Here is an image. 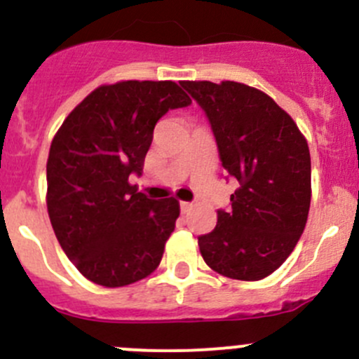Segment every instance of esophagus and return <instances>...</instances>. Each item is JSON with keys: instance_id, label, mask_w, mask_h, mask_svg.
I'll list each match as a JSON object with an SVG mask.
<instances>
[{"instance_id": "obj_1", "label": "esophagus", "mask_w": 359, "mask_h": 359, "mask_svg": "<svg viewBox=\"0 0 359 359\" xmlns=\"http://www.w3.org/2000/svg\"><path fill=\"white\" fill-rule=\"evenodd\" d=\"M191 210H193V203H189V201H180V212L187 213V212H191Z\"/></svg>"}]
</instances>
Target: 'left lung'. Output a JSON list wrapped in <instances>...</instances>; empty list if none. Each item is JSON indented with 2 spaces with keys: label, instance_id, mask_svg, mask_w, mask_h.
Listing matches in <instances>:
<instances>
[{
  "label": "left lung",
  "instance_id": "obj_1",
  "mask_svg": "<svg viewBox=\"0 0 359 359\" xmlns=\"http://www.w3.org/2000/svg\"><path fill=\"white\" fill-rule=\"evenodd\" d=\"M212 125L220 161L240 187L198 238L206 266L231 280L259 281L295 248L311 205L306 137L267 93L236 81H182Z\"/></svg>",
  "mask_w": 359,
  "mask_h": 359
}]
</instances>
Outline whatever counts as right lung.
<instances>
[{
	"label": "right lung",
	"instance_id": "obj_1",
	"mask_svg": "<svg viewBox=\"0 0 359 359\" xmlns=\"http://www.w3.org/2000/svg\"><path fill=\"white\" fill-rule=\"evenodd\" d=\"M189 104L175 81L100 85L53 137L46 161L48 217L60 247L86 280L126 287L161 262L179 201L149 200L130 175L142 173L158 119Z\"/></svg>",
	"mask_w": 359,
	"mask_h": 359
}]
</instances>
